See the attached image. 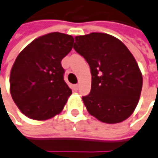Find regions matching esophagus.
<instances>
[{
  "mask_svg": "<svg viewBox=\"0 0 158 158\" xmlns=\"http://www.w3.org/2000/svg\"><path fill=\"white\" fill-rule=\"evenodd\" d=\"M73 89L75 90V91H77V90L78 89V85H77V84H76V85L73 86Z\"/></svg>",
  "mask_w": 158,
  "mask_h": 158,
  "instance_id": "esophagus-1",
  "label": "esophagus"
}]
</instances>
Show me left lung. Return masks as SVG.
<instances>
[{
	"label": "left lung",
	"instance_id": "obj_1",
	"mask_svg": "<svg viewBox=\"0 0 158 158\" xmlns=\"http://www.w3.org/2000/svg\"><path fill=\"white\" fill-rule=\"evenodd\" d=\"M74 49L89 65L91 91L82 101L88 112L107 124L122 122L138 105L143 77L128 48L114 36L92 32L75 37Z\"/></svg>",
	"mask_w": 158,
	"mask_h": 158
}]
</instances>
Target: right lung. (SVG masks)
Segmentation results:
<instances>
[{"mask_svg":"<svg viewBox=\"0 0 158 158\" xmlns=\"http://www.w3.org/2000/svg\"><path fill=\"white\" fill-rule=\"evenodd\" d=\"M71 35L51 32L23 49L10 72V93L23 114L45 120L60 114L72 91L64 80L61 61L71 51Z\"/></svg>","mask_w":158,"mask_h":158,"instance_id":"add662e5","label":"right lung"}]
</instances>
